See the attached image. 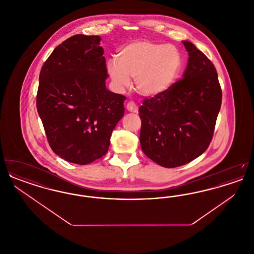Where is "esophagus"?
Listing matches in <instances>:
<instances>
[{"mask_svg": "<svg viewBox=\"0 0 254 254\" xmlns=\"http://www.w3.org/2000/svg\"><path fill=\"white\" fill-rule=\"evenodd\" d=\"M127 109L128 111H130V112H134V113H137V112H138V107H137V105H136L135 103H133V102H128V103H127Z\"/></svg>", "mask_w": 254, "mask_h": 254, "instance_id": "esophagus-1", "label": "esophagus"}]
</instances>
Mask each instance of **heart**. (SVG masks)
Returning <instances> with one entry per match:
<instances>
[{
    "label": "heart",
    "instance_id": "heart-1",
    "mask_svg": "<svg viewBox=\"0 0 254 254\" xmlns=\"http://www.w3.org/2000/svg\"><path fill=\"white\" fill-rule=\"evenodd\" d=\"M183 66L181 53L173 46L148 41H137L119 49L116 60L108 63L109 76L123 89L135 79L137 90L154 97L169 90Z\"/></svg>",
    "mask_w": 254,
    "mask_h": 254
}]
</instances>
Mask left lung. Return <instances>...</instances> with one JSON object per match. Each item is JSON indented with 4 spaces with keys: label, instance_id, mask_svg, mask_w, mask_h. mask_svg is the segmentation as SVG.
I'll use <instances>...</instances> for the list:
<instances>
[{
    "label": "left lung",
    "instance_id": "left-lung-1",
    "mask_svg": "<svg viewBox=\"0 0 254 254\" xmlns=\"http://www.w3.org/2000/svg\"><path fill=\"white\" fill-rule=\"evenodd\" d=\"M183 79L139 108L143 152L164 168H177L202 155L212 139L222 103L213 64L189 41Z\"/></svg>",
    "mask_w": 254,
    "mask_h": 254
}]
</instances>
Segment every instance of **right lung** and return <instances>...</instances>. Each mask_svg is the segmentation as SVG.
<instances>
[{"instance_id":"add662e5","label":"right lung","mask_w":254,"mask_h":254,"mask_svg":"<svg viewBox=\"0 0 254 254\" xmlns=\"http://www.w3.org/2000/svg\"><path fill=\"white\" fill-rule=\"evenodd\" d=\"M100 41L97 35L70 37L53 50L39 76L37 110L49 145L78 165L108 152L111 133L125 114L126 97L107 88Z\"/></svg>"}]
</instances>
